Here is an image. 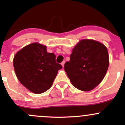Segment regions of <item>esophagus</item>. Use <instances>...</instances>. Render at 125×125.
Masks as SVG:
<instances>
[{
    "label": "esophagus",
    "mask_w": 125,
    "mask_h": 125,
    "mask_svg": "<svg viewBox=\"0 0 125 125\" xmlns=\"http://www.w3.org/2000/svg\"><path fill=\"white\" fill-rule=\"evenodd\" d=\"M65 60H64V61H63L61 63V65H62V66H63H63H64V65H65Z\"/></svg>",
    "instance_id": "esophagus-1"
}]
</instances>
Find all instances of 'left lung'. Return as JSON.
<instances>
[{
  "instance_id": "left-lung-1",
  "label": "left lung",
  "mask_w": 125,
  "mask_h": 125,
  "mask_svg": "<svg viewBox=\"0 0 125 125\" xmlns=\"http://www.w3.org/2000/svg\"><path fill=\"white\" fill-rule=\"evenodd\" d=\"M109 63L108 50L103 44L83 39L73 49L70 60L65 63L64 69L73 86L89 91L100 83Z\"/></svg>"
}]
</instances>
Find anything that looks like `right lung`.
Masks as SVG:
<instances>
[{
    "label": "right lung",
    "instance_id": "1",
    "mask_svg": "<svg viewBox=\"0 0 125 125\" xmlns=\"http://www.w3.org/2000/svg\"><path fill=\"white\" fill-rule=\"evenodd\" d=\"M13 66L20 82L34 94L50 89L58 71L62 68L55 62L54 54L48 52L45 45L37 42L19 51L14 57Z\"/></svg>",
    "mask_w": 125,
    "mask_h": 125
}]
</instances>
